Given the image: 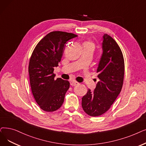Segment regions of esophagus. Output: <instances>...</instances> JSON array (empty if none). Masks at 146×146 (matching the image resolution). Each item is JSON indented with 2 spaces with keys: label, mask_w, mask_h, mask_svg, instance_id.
<instances>
[{
  "label": "esophagus",
  "mask_w": 146,
  "mask_h": 146,
  "mask_svg": "<svg viewBox=\"0 0 146 146\" xmlns=\"http://www.w3.org/2000/svg\"><path fill=\"white\" fill-rule=\"evenodd\" d=\"M78 84H79L78 82H76V81H72L70 82V85L72 86H76V85H78Z\"/></svg>",
  "instance_id": "obj_1"
}]
</instances>
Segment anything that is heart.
Returning a JSON list of instances; mask_svg holds the SVG:
<instances>
[{
	"label": "heart",
	"mask_w": 146,
	"mask_h": 146,
	"mask_svg": "<svg viewBox=\"0 0 146 146\" xmlns=\"http://www.w3.org/2000/svg\"><path fill=\"white\" fill-rule=\"evenodd\" d=\"M84 46H92L94 47V44L90 41H86L84 43Z\"/></svg>",
	"instance_id": "b5f03b06"
}]
</instances>
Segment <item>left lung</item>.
<instances>
[{
    "label": "left lung",
    "mask_w": 146,
    "mask_h": 146,
    "mask_svg": "<svg viewBox=\"0 0 146 146\" xmlns=\"http://www.w3.org/2000/svg\"><path fill=\"white\" fill-rule=\"evenodd\" d=\"M102 45L103 52L97 70L100 81L94 92L88 90L82 98L83 110L93 117L109 110L122 90L124 78V58L117 42L105 34Z\"/></svg>",
    "instance_id": "obj_1"
}]
</instances>
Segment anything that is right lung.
Instances as JSON below:
<instances>
[{
    "mask_svg": "<svg viewBox=\"0 0 146 146\" xmlns=\"http://www.w3.org/2000/svg\"><path fill=\"white\" fill-rule=\"evenodd\" d=\"M76 35L55 31L46 35L34 49L29 61L31 92L40 108L47 112L60 109L70 87L68 80L54 79V67L58 66L65 44Z\"/></svg>",
    "mask_w": 146,
    "mask_h": 146,
    "instance_id": "obj_1",
    "label": "right lung"
}]
</instances>
